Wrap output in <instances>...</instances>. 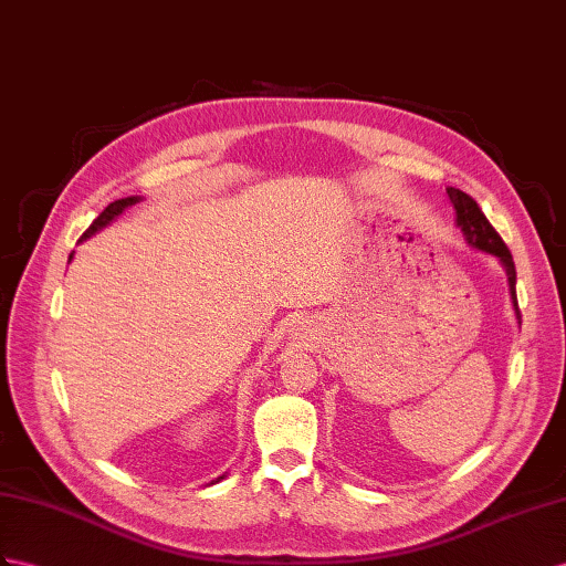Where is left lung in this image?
<instances>
[{
	"instance_id": "8db88e82",
	"label": "left lung",
	"mask_w": 566,
	"mask_h": 566,
	"mask_svg": "<svg viewBox=\"0 0 566 566\" xmlns=\"http://www.w3.org/2000/svg\"><path fill=\"white\" fill-rule=\"evenodd\" d=\"M447 193H449V200H452L454 212H457V220L454 222L461 229V234H463V241H467V245H471V249L481 251V253H488L492 258H497L500 265L504 268L506 284H510V296H512V303H514L516 321L521 325V313H518V303H516V268H514V260H512L510 249H506L497 231L492 229V224L488 222V217L481 212V208H478V202L469 193L459 191V188H454V186H449Z\"/></svg>"
}]
</instances>
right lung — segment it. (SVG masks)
<instances>
[{"label":"right lung","instance_id":"obj_1","mask_svg":"<svg viewBox=\"0 0 566 566\" xmlns=\"http://www.w3.org/2000/svg\"><path fill=\"white\" fill-rule=\"evenodd\" d=\"M138 200H143L140 196H128V198H119V200H114V202H109V206L103 210V212H99V217H97V220L88 227V229H85V234L81 237V241H85V239H91V237H95L97 234V231L99 229H105L107 224H112L114 220H117V217L126 210V208H132V206H136V202ZM71 258H74V253H71L69 255V263H71ZM222 478L224 475H220V478H217V481H212L210 485H214V483H220L222 481Z\"/></svg>","mask_w":566,"mask_h":566}]
</instances>
